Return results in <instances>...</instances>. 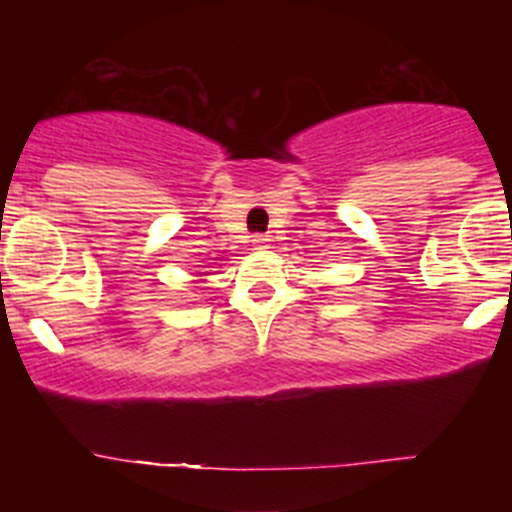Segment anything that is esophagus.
<instances>
[{"label": "esophagus", "mask_w": 512, "mask_h": 512, "mask_svg": "<svg viewBox=\"0 0 512 512\" xmlns=\"http://www.w3.org/2000/svg\"><path fill=\"white\" fill-rule=\"evenodd\" d=\"M271 238L269 235H256V238H253V248H259V251H266V248H271Z\"/></svg>", "instance_id": "1"}]
</instances>
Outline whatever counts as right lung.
Wrapping results in <instances>:
<instances>
[{"mask_svg":"<svg viewBox=\"0 0 512 512\" xmlns=\"http://www.w3.org/2000/svg\"><path fill=\"white\" fill-rule=\"evenodd\" d=\"M217 261V259H215ZM197 277H202V271H200V274H197Z\"/></svg>","mask_w":512,"mask_h":512,"instance_id":"add662e5","label":"right lung"}]
</instances>
